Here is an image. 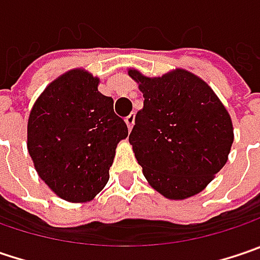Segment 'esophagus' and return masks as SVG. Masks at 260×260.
I'll return each instance as SVG.
<instances>
[{"instance_id": "34e87169", "label": "esophagus", "mask_w": 260, "mask_h": 260, "mask_svg": "<svg viewBox=\"0 0 260 260\" xmlns=\"http://www.w3.org/2000/svg\"><path fill=\"white\" fill-rule=\"evenodd\" d=\"M125 124H127L128 130H132V128H133V124H135V114H130V115L125 118Z\"/></svg>"}]
</instances>
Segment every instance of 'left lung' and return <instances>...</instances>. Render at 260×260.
Here are the masks:
<instances>
[{"label":"left lung","mask_w":260,"mask_h":260,"mask_svg":"<svg viewBox=\"0 0 260 260\" xmlns=\"http://www.w3.org/2000/svg\"><path fill=\"white\" fill-rule=\"evenodd\" d=\"M128 75L145 98L128 136L143 176L170 200L201 192L231 151L226 108L209 84L185 69L154 78L128 69Z\"/></svg>","instance_id":"obj_1"}]
</instances>
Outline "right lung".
I'll list each match as a JSON object with an SVG mask.
<instances>
[{
  "mask_svg": "<svg viewBox=\"0 0 260 260\" xmlns=\"http://www.w3.org/2000/svg\"><path fill=\"white\" fill-rule=\"evenodd\" d=\"M99 78L68 71L46 87L28 120V151L38 176L60 198L91 201L109 180L118 142L128 136Z\"/></svg>",
  "mask_w": 260,
  "mask_h": 260,
  "instance_id": "right-lung-1",
  "label": "right lung"
}]
</instances>
